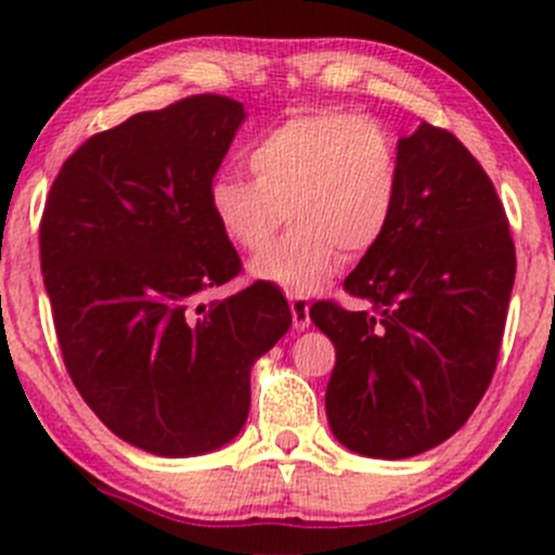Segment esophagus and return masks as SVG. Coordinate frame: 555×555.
Segmentation results:
<instances>
[{"label":"esophagus","mask_w":555,"mask_h":555,"mask_svg":"<svg viewBox=\"0 0 555 555\" xmlns=\"http://www.w3.org/2000/svg\"><path fill=\"white\" fill-rule=\"evenodd\" d=\"M289 310H292V326L297 331H305L310 326V302L305 297H289Z\"/></svg>","instance_id":"esophagus-1"}]
</instances>
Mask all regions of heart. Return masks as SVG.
I'll list each match as a JSON object with an SVG mask.
<instances>
[{
  "label": "heart",
  "instance_id": "1",
  "mask_svg": "<svg viewBox=\"0 0 555 555\" xmlns=\"http://www.w3.org/2000/svg\"><path fill=\"white\" fill-rule=\"evenodd\" d=\"M253 177L224 171L208 206L221 234L258 253L291 214L293 232L250 260L256 282L286 295H313L341 269L344 253H371L391 227L401 167L393 138L373 119L349 112L292 117L247 151Z\"/></svg>",
  "mask_w": 555,
  "mask_h": 555
}]
</instances>
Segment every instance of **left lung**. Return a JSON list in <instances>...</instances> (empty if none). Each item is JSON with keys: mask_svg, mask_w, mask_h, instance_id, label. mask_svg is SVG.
<instances>
[{"mask_svg": "<svg viewBox=\"0 0 555 555\" xmlns=\"http://www.w3.org/2000/svg\"><path fill=\"white\" fill-rule=\"evenodd\" d=\"M397 151L391 227L344 282L375 313L310 308L336 347L331 433L375 460L423 454L467 423L495 373L517 273L506 211L460 138L423 122Z\"/></svg>", "mask_w": 555, "mask_h": 555, "instance_id": "1", "label": "left lung"}]
</instances>
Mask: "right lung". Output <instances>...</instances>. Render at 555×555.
Instances as JSON below:
<instances>
[{
	"instance_id": "add662e5",
	"label": "right lung",
	"mask_w": 555,
	"mask_h": 555,
	"mask_svg": "<svg viewBox=\"0 0 555 555\" xmlns=\"http://www.w3.org/2000/svg\"><path fill=\"white\" fill-rule=\"evenodd\" d=\"M245 109L201 93L88 138L41 219V271L75 388L158 456L221 449L250 412V367L292 326L273 284L201 302L242 271L208 190Z\"/></svg>"
}]
</instances>
